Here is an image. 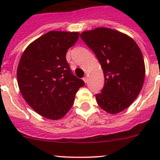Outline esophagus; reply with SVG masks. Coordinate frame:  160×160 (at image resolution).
Here are the masks:
<instances>
[{
    "label": "esophagus",
    "instance_id": "34e87169",
    "mask_svg": "<svg viewBox=\"0 0 160 160\" xmlns=\"http://www.w3.org/2000/svg\"><path fill=\"white\" fill-rule=\"evenodd\" d=\"M82 79H83V81H84L85 82L87 83V80H88V78H87V76H85V77L83 78Z\"/></svg>",
    "mask_w": 160,
    "mask_h": 160
}]
</instances>
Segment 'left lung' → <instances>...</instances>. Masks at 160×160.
<instances>
[{
	"mask_svg": "<svg viewBox=\"0 0 160 160\" xmlns=\"http://www.w3.org/2000/svg\"><path fill=\"white\" fill-rule=\"evenodd\" d=\"M99 61L105 78L98 104L110 114L129 107L142 90L145 64L140 49L128 35L106 27L84 31L80 35Z\"/></svg>",
	"mask_w": 160,
	"mask_h": 160,
	"instance_id": "left-lung-1",
	"label": "left lung"
}]
</instances>
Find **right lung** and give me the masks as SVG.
<instances>
[{"label":"right lung","mask_w":160,"mask_h":160,"mask_svg":"<svg viewBox=\"0 0 160 160\" xmlns=\"http://www.w3.org/2000/svg\"><path fill=\"white\" fill-rule=\"evenodd\" d=\"M78 32L49 31L28 46L17 71L20 91L26 102L46 118L58 120L73 106L84 82L72 73L66 59Z\"/></svg>","instance_id":"add662e5"}]
</instances>
